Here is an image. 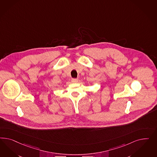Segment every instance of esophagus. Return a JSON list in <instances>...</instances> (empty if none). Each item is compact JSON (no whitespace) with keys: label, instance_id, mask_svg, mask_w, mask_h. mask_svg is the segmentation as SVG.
I'll list each match as a JSON object with an SVG mask.
<instances>
[{"label":"esophagus","instance_id":"1","mask_svg":"<svg viewBox=\"0 0 157 157\" xmlns=\"http://www.w3.org/2000/svg\"><path fill=\"white\" fill-rule=\"evenodd\" d=\"M78 81V79L77 78H72L71 79V82L72 83H77Z\"/></svg>","mask_w":157,"mask_h":157}]
</instances>
